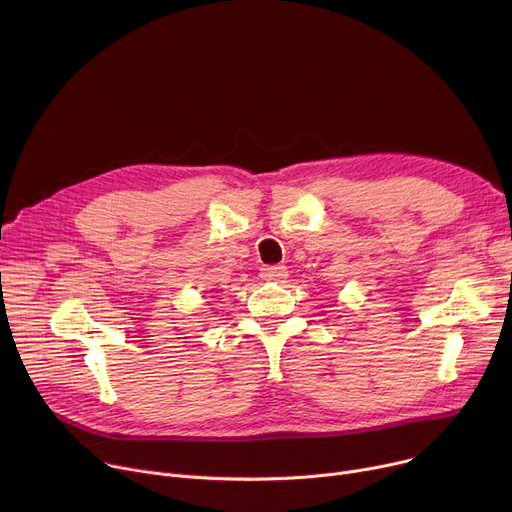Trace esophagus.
<instances>
[{"label": "esophagus", "instance_id": "34e87169", "mask_svg": "<svg viewBox=\"0 0 512 512\" xmlns=\"http://www.w3.org/2000/svg\"><path fill=\"white\" fill-rule=\"evenodd\" d=\"M259 276L265 282H282L288 278V267L286 265H263Z\"/></svg>", "mask_w": 512, "mask_h": 512}]
</instances>
